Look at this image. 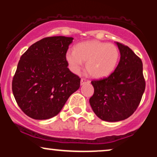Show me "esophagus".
<instances>
[{
  "instance_id": "1",
  "label": "esophagus",
  "mask_w": 157,
  "mask_h": 157,
  "mask_svg": "<svg viewBox=\"0 0 157 157\" xmlns=\"http://www.w3.org/2000/svg\"><path fill=\"white\" fill-rule=\"evenodd\" d=\"M90 81L89 80H87V79L86 78H82L80 80V84L81 85H83V84H86V83H89Z\"/></svg>"
}]
</instances>
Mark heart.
I'll list each match as a JSON object with an SVG mask.
<instances>
[{
  "mask_svg": "<svg viewBox=\"0 0 157 157\" xmlns=\"http://www.w3.org/2000/svg\"><path fill=\"white\" fill-rule=\"evenodd\" d=\"M120 52L113 44L91 40L82 42L68 50L66 58L71 71L78 74L86 62V70L91 76L102 78L114 71L119 63Z\"/></svg>",
  "mask_w": 157,
  "mask_h": 157,
  "instance_id": "obj_1",
  "label": "heart"
}]
</instances>
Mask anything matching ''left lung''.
<instances>
[{
  "mask_svg": "<svg viewBox=\"0 0 157 157\" xmlns=\"http://www.w3.org/2000/svg\"><path fill=\"white\" fill-rule=\"evenodd\" d=\"M120 60L108 77L91 81L89 102L99 118L107 122L125 120L136 111L145 89L141 59L128 46L117 42Z\"/></svg>",
  "mask_w": 157,
  "mask_h": 157,
  "instance_id": "8db88e82",
  "label": "left lung"
}]
</instances>
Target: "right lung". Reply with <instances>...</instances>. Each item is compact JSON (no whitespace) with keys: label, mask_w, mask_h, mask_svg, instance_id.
I'll use <instances>...</instances> for the list:
<instances>
[{"label":"right lung","mask_w":157,"mask_h":157,"mask_svg":"<svg viewBox=\"0 0 157 157\" xmlns=\"http://www.w3.org/2000/svg\"><path fill=\"white\" fill-rule=\"evenodd\" d=\"M72 40L64 36L45 37L21 57L12 89L17 105L29 117L56 116L80 88V78L68 69L66 58Z\"/></svg>","instance_id":"obj_1"}]
</instances>
